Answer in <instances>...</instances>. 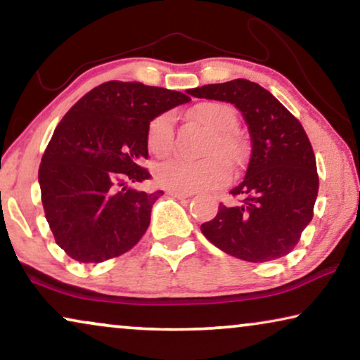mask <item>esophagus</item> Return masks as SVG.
Segmentation results:
<instances>
[{"instance_id": "34e87169", "label": "esophagus", "mask_w": 360, "mask_h": 360, "mask_svg": "<svg viewBox=\"0 0 360 360\" xmlns=\"http://www.w3.org/2000/svg\"><path fill=\"white\" fill-rule=\"evenodd\" d=\"M168 195L174 197V199H189L192 195L191 192H179V191H168Z\"/></svg>"}]
</instances>
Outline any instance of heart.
I'll return each instance as SVG.
<instances>
[{
  "label": "heart",
  "instance_id": "b5f03b06",
  "mask_svg": "<svg viewBox=\"0 0 360 360\" xmlns=\"http://www.w3.org/2000/svg\"><path fill=\"white\" fill-rule=\"evenodd\" d=\"M191 117L210 134L204 156H219L230 166H238L245 158V143L235 134L238 115L231 105L217 101H205L191 110ZM176 119L174 114L163 112L151 120L146 130V143L158 158L168 156L174 148ZM219 158L205 161L169 160L155 168V178L160 186L169 191L202 192L221 187L229 181V169Z\"/></svg>",
  "mask_w": 360,
  "mask_h": 360
}]
</instances>
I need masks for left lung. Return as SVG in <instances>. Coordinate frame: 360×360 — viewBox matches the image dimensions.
<instances>
[{"instance_id": "8db88e82", "label": "left lung", "mask_w": 360, "mask_h": 360, "mask_svg": "<svg viewBox=\"0 0 360 360\" xmlns=\"http://www.w3.org/2000/svg\"><path fill=\"white\" fill-rule=\"evenodd\" d=\"M194 98L235 104L251 135L245 179L230 191L236 204H220L204 236L226 255L250 262L287 256L313 219L318 195L316 160L295 115L269 91L248 79L191 89Z\"/></svg>"}]
</instances>
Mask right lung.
<instances>
[{
  "instance_id": "1",
  "label": "right lung",
  "mask_w": 360,
  "mask_h": 360,
  "mask_svg": "<svg viewBox=\"0 0 360 360\" xmlns=\"http://www.w3.org/2000/svg\"><path fill=\"white\" fill-rule=\"evenodd\" d=\"M189 101L179 91L108 81L60 120L42 156L39 182L45 219L72 259H112L145 235L151 207L163 194L129 186L151 178L140 166L148 158L146 130L156 115Z\"/></svg>"
}]
</instances>
